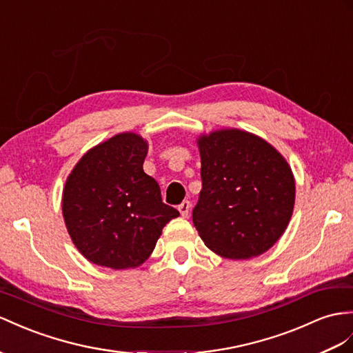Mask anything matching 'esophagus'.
<instances>
[{
    "label": "esophagus",
    "mask_w": 353,
    "mask_h": 353,
    "mask_svg": "<svg viewBox=\"0 0 353 353\" xmlns=\"http://www.w3.org/2000/svg\"><path fill=\"white\" fill-rule=\"evenodd\" d=\"M189 210H191V203H189V201H183L182 204L179 205V212H180V214L183 216V218H188Z\"/></svg>",
    "instance_id": "esophagus-1"
}]
</instances>
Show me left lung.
<instances>
[{"instance_id": "8db88e82", "label": "left lung", "mask_w": 353, "mask_h": 353, "mask_svg": "<svg viewBox=\"0 0 353 353\" xmlns=\"http://www.w3.org/2000/svg\"><path fill=\"white\" fill-rule=\"evenodd\" d=\"M196 144L203 188L192 221L204 245L227 259L263 255L294 212L288 161L259 135L237 128L201 134Z\"/></svg>"}]
</instances>
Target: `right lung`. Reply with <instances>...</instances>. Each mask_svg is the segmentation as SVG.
<instances>
[{"mask_svg": "<svg viewBox=\"0 0 353 353\" xmlns=\"http://www.w3.org/2000/svg\"><path fill=\"white\" fill-rule=\"evenodd\" d=\"M149 144L135 132H121L79 159L62 191V216L77 250L89 263L137 268L146 261L162 228L179 216L162 203L157 180L143 171Z\"/></svg>", "mask_w": 353, "mask_h": 353, "instance_id": "add662e5", "label": "right lung"}]
</instances>
